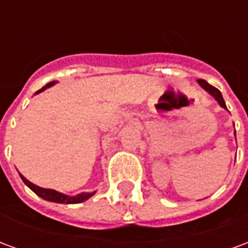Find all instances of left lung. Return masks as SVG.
<instances>
[{
  "label": "left lung",
  "mask_w": 248,
  "mask_h": 248,
  "mask_svg": "<svg viewBox=\"0 0 248 248\" xmlns=\"http://www.w3.org/2000/svg\"><path fill=\"white\" fill-rule=\"evenodd\" d=\"M198 83H199V86L202 87L203 90H206V92H207L208 94L211 95V97L215 98V101L219 103V106H220V108H223L227 110V106H226L223 97H222V93L219 92L217 87L211 86V85H210V83H207V82L204 81V79H198Z\"/></svg>",
  "instance_id": "left-lung-1"
}]
</instances>
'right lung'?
Returning a JSON list of instances; mask_svg holds the SVG:
<instances>
[{
  "label": "right lung",
  "instance_id": "add662e5",
  "mask_svg": "<svg viewBox=\"0 0 248 248\" xmlns=\"http://www.w3.org/2000/svg\"><path fill=\"white\" fill-rule=\"evenodd\" d=\"M57 82L53 81L50 83H47L46 86H44L41 90L35 93V94H38V93H42L46 89H49L53 85H56ZM19 177L21 179L24 181V183L26 186L29 187L31 191H34L38 197H41L42 199H45V201H49V202H54V203H62V204H76V203H82L87 201L89 198L93 197L95 191L93 192H81V194H77V195H67V194H63V192L56 191V190H53V188H44V187H40L34 185V183H31L30 181H28L26 178L22 175V174H19Z\"/></svg>",
  "mask_w": 248,
  "mask_h": 248
}]
</instances>
